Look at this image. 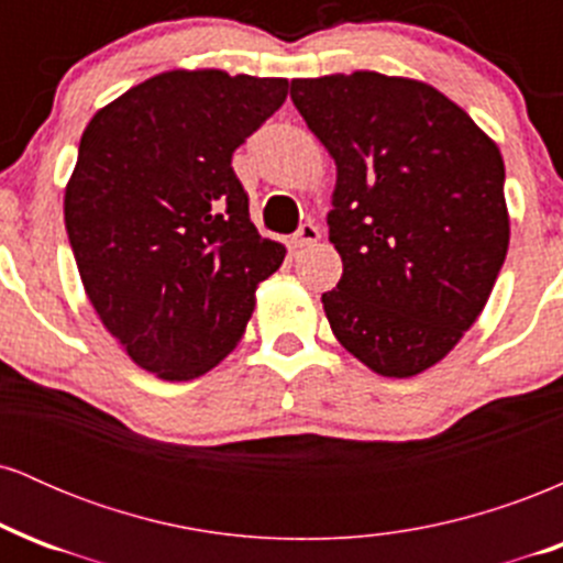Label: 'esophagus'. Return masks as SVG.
I'll list each match as a JSON object with an SVG mask.
<instances>
[{"label":"esophagus","instance_id":"obj_1","mask_svg":"<svg viewBox=\"0 0 563 563\" xmlns=\"http://www.w3.org/2000/svg\"><path fill=\"white\" fill-rule=\"evenodd\" d=\"M318 241H320V228H318V224H312V222H303L299 232L294 235L296 249H303V245H312Z\"/></svg>","mask_w":563,"mask_h":563}]
</instances>
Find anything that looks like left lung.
I'll use <instances>...</instances> for the list:
<instances>
[{"instance_id": "left-lung-1", "label": "left lung", "mask_w": 563, "mask_h": 563, "mask_svg": "<svg viewBox=\"0 0 563 563\" xmlns=\"http://www.w3.org/2000/svg\"><path fill=\"white\" fill-rule=\"evenodd\" d=\"M290 100L335 161L331 331L378 376H418L474 325L506 262L500 151L450 97L402 76L294 79Z\"/></svg>"}]
</instances>
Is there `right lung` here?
<instances>
[{
  "mask_svg": "<svg viewBox=\"0 0 563 563\" xmlns=\"http://www.w3.org/2000/svg\"><path fill=\"white\" fill-rule=\"evenodd\" d=\"M286 95L288 79L166 70L84 129L68 241L97 318L142 371L190 380L222 363L286 260L232 172L235 147Z\"/></svg>",
  "mask_w": 563,
  "mask_h": 563,
  "instance_id": "right-lung-1",
  "label": "right lung"
}]
</instances>
